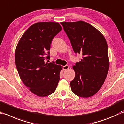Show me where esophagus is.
I'll return each mask as SVG.
<instances>
[{
    "label": "esophagus",
    "instance_id": "1",
    "mask_svg": "<svg viewBox=\"0 0 124 124\" xmlns=\"http://www.w3.org/2000/svg\"><path fill=\"white\" fill-rule=\"evenodd\" d=\"M69 69V66L68 65H65V66H64L62 67V69L64 70H67Z\"/></svg>",
    "mask_w": 124,
    "mask_h": 124
}]
</instances>
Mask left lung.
<instances>
[{
    "mask_svg": "<svg viewBox=\"0 0 124 124\" xmlns=\"http://www.w3.org/2000/svg\"><path fill=\"white\" fill-rule=\"evenodd\" d=\"M60 23L73 51L82 55L81 61L73 66L75 75L70 83L72 91L81 97L92 96L102 87L108 73L107 41L102 34L87 22L79 21Z\"/></svg>",
    "mask_w": 124,
    "mask_h": 124,
    "instance_id": "left-lung-1",
    "label": "left lung"
}]
</instances>
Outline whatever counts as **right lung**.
Listing matches in <instances>:
<instances>
[{
	"mask_svg": "<svg viewBox=\"0 0 124 124\" xmlns=\"http://www.w3.org/2000/svg\"><path fill=\"white\" fill-rule=\"evenodd\" d=\"M62 29L58 22H37L24 32L16 47L15 61L20 79L39 97L54 93L60 80L62 66L45 61L50 59L52 40Z\"/></svg>",
	"mask_w": 124,
	"mask_h": 124,
	"instance_id": "obj_1",
	"label": "right lung"
}]
</instances>
